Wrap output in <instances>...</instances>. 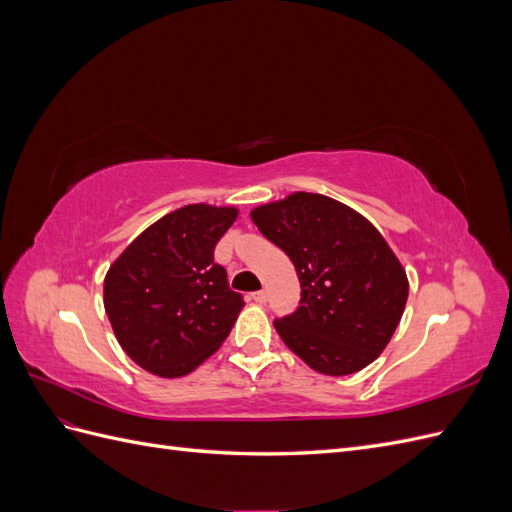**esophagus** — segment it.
Here are the masks:
<instances>
[{"mask_svg": "<svg viewBox=\"0 0 512 512\" xmlns=\"http://www.w3.org/2000/svg\"><path fill=\"white\" fill-rule=\"evenodd\" d=\"M252 299H254L256 303H267V292H265V290H258V292L252 294Z\"/></svg>", "mask_w": 512, "mask_h": 512, "instance_id": "esophagus-1", "label": "esophagus"}]
</instances>
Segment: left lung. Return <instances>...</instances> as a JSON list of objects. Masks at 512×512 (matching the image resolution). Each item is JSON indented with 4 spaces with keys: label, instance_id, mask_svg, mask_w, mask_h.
<instances>
[{
    "label": "left lung",
    "instance_id": "8db88e82",
    "mask_svg": "<svg viewBox=\"0 0 512 512\" xmlns=\"http://www.w3.org/2000/svg\"><path fill=\"white\" fill-rule=\"evenodd\" d=\"M252 220L301 282L299 307L273 322L282 342L318 374L348 376L374 363L408 301L406 271L374 224L309 192L256 207Z\"/></svg>",
    "mask_w": 512,
    "mask_h": 512
}]
</instances>
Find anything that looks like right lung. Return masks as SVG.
Returning <instances> with one entry per match:
<instances>
[{
	"mask_svg": "<svg viewBox=\"0 0 512 512\" xmlns=\"http://www.w3.org/2000/svg\"><path fill=\"white\" fill-rule=\"evenodd\" d=\"M235 207L188 205L143 230L104 277L119 346L160 378H181L222 346L243 309L213 250Z\"/></svg>",
	"mask_w": 512,
	"mask_h": 512,
	"instance_id": "add662e5",
	"label": "right lung"
}]
</instances>
